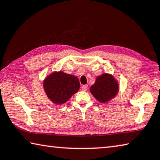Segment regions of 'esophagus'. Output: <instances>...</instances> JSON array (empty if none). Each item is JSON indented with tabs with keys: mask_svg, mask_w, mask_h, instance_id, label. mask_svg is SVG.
<instances>
[{
	"mask_svg": "<svg viewBox=\"0 0 160 160\" xmlns=\"http://www.w3.org/2000/svg\"><path fill=\"white\" fill-rule=\"evenodd\" d=\"M88 86L87 85H82V91H87L88 90Z\"/></svg>",
	"mask_w": 160,
	"mask_h": 160,
	"instance_id": "obj_1",
	"label": "esophagus"
}]
</instances>
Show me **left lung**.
<instances>
[{"instance_id":"left-lung-1","label":"left lung","mask_w":160,"mask_h":160,"mask_svg":"<svg viewBox=\"0 0 160 160\" xmlns=\"http://www.w3.org/2000/svg\"><path fill=\"white\" fill-rule=\"evenodd\" d=\"M119 92L118 80L109 73L98 75L94 85L90 88V92L101 103H106L115 98Z\"/></svg>"}]
</instances>
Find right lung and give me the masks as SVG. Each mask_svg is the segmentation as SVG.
Returning <instances> with one entry per match:
<instances>
[{"instance_id":"add662e5","label":"right lung","mask_w":160,"mask_h":160,"mask_svg":"<svg viewBox=\"0 0 160 160\" xmlns=\"http://www.w3.org/2000/svg\"><path fill=\"white\" fill-rule=\"evenodd\" d=\"M80 88L78 77L62 71L52 72L43 80V88L48 98L57 105L65 103Z\"/></svg>"}]
</instances>
